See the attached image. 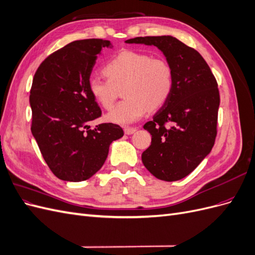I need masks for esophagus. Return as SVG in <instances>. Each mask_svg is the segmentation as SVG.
I'll list each match as a JSON object with an SVG mask.
<instances>
[{
    "mask_svg": "<svg viewBox=\"0 0 255 255\" xmlns=\"http://www.w3.org/2000/svg\"><path fill=\"white\" fill-rule=\"evenodd\" d=\"M137 130L136 128H125V133L127 135H132Z\"/></svg>",
    "mask_w": 255,
    "mask_h": 255,
    "instance_id": "esophagus-1",
    "label": "esophagus"
}]
</instances>
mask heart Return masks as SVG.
<instances>
[{"label":"heart","instance_id":"heart-1","mask_svg":"<svg viewBox=\"0 0 255 255\" xmlns=\"http://www.w3.org/2000/svg\"><path fill=\"white\" fill-rule=\"evenodd\" d=\"M109 81L92 78L89 92L95 101L110 110L113 107L117 90L125 84L123 97L106 118L116 125H130L148 112L163 105L173 87L171 65L163 57H151L148 53L123 50L114 56L104 67Z\"/></svg>","mask_w":255,"mask_h":255}]
</instances>
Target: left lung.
<instances>
[{"mask_svg":"<svg viewBox=\"0 0 255 255\" xmlns=\"http://www.w3.org/2000/svg\"><path fill=\"white\" fill-rule=\"evenodd\" d=\"M126 43L154 45L172 67L170 96L143 128L152 136L144 167L158 180L179 181L210 154L217 134L218 85L199 52L172 36L136 37Z\"/></svg>","mask_w":255,"mask_h":255,"instance_id":"left-lung-1","label":"left lung"}]
</instances>
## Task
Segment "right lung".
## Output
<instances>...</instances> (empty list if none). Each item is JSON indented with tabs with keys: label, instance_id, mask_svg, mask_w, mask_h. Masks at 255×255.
<instances>
[{
	"label": "right lung",
	"instance_id": "add662e5",
	"mask_svg": "<svg viewBox=\"0 0 255 255\" xmlns=\"http://www.w3.org/2000/svg\"><path fill=\"white\" fill-rule=\"evenodd\" d=\"M104 48L113 44L95 38L73 41L45 58L34 75L30 129L45 163L63 181L88 180L105 163L111 143L125 134L113 123L89 126L102 113L88 85Z\"/></svg>",
	"mask_w": 255,
	"mask_h": 255
}]
</instances>
